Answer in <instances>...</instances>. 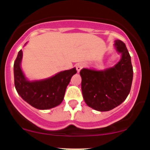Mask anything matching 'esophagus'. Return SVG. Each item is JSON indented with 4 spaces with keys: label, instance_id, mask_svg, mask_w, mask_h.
<instances>
[{
    "label": "esophagus",
    "instance_id": "esophagus-1",
    "mask_svg": "<svg viewBox=\"0 0 150 150\" xmlns=\"http://www.w3.org/2000/svg\"><path fill=\"white\" fill-rule=\"evenodd\" d=\"M75 67H76L77 71H78V72H80L81 69L83 67V63H78V64H76V65H75Z\"/></svg>",
    "mask_w": 150,
    "mask_h": 150
}]
</instances>
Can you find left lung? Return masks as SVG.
Returning <instances> with one entry per match:
<instances>
[{
    "instance_id": "left-lung-1",
    "label": "left lung",
    "mask_w": 150,
    "mask_h": 150,
    "mask_svg": "<svg viewBox=\"0 0 150 150\" xmlns=\"http://www.w3.org/2000/svg\"><path fill=\"white\" fill-rule=\"evenodd\" d=\"M114 48L121 56L117 64L100 70L83 68L80 72L85 102L97 111L115 108L125 100L131 91L134 73L130 54L121 40H115Z\"/></svg>"
}]
</instances>
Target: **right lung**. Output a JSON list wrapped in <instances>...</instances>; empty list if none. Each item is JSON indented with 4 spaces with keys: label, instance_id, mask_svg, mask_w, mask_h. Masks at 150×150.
Instances as JSON below:
<instances>
[{
    "label": "right lung",
    "instance_id": "right-lung-1",
    "mask_svg": "<svg viewBox=\"0 0 150 150\" xmlns=\"http://www.w3.org/2000/svg\"><path fill=\"white\" fill-rule=\"evenodd\" d=\"M22 56L23 53L20 50L13 64L14 85L19 96L27 103L38 110H49L59 105L64 99L71 78L76 74L75 67L61 71L45 79L30 81L21 67Z\"/></svg>",
    "mask_w": 150,
    "mask_h": 150
}]
</instances>
